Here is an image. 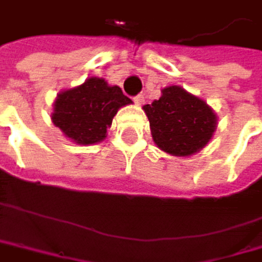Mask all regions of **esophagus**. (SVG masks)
<instances>
[{
    "label": "esophagus",
    "instance_id": "34e87169",
    "mask_svg": "<svg viewBox=\"0 0 262 262\" xmlns=\"http://www.w3.org/2000/svg\"><path fill=\"white\" fill-rule=\"evenodd\" d=\"M134 102L138 105V106H141V105H144V96L143 94H140V96H137V97H134Z\"/></svg>",
    "mask_w": 262,
    "mask_h": 262
}]
</instances>
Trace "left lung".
<instances>
[{
	"label": "left lung",
	"instance_id": "left-lung-1",
	"mask_svg": "<svg viewBox=\"0 0 262 262\" xmlns=\"http://www.w3.org/2000/svg\"><path fill=\"white\" fill-rule=\"evenodd\" d=\"M156 146L174 157H190L212 140L217 113L206 100L173 84L162 89L159 100L143 106Z\"/></svg>",
	"mask_w": 262,
	"mask_h": 262
}]
</instances>
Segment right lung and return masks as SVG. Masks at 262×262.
Wrapping results in <instances>:
<instances>
[{"label": "right lung", "mask_w": 262, "mask_h": 262, "mask_svg": "<svg viewBox=\"0 0 262 262\" xmlns=\"http://www.w3.org/2000/svg\"><path fill=\"white\" fill-rule=\"evenodd\" d=\"M130 103L132 100L119 86L91 77L56 96L52 121L70 141L81 146L97 144L106 138V128L112 127L119 108Z\"/></svg>", "instance_id": "add662e5"}]
</instances>
